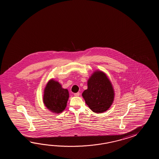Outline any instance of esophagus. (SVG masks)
Listing matches in <instances>:
<instances>
[{
	"label": "esophagus",
	"instance_id": "1",
	"mask_svg": "<svg viewBox=\"0 0 159 159\" xmlns=\"http://www.w3.org/2000/svg\"><path fill=\"white\" fill-rule=\"evenodd\" d=\"M80 93H79V92H78V93H75V94H74V95H75V97H78V96L80 95Z\"/></svg>",
	"mask_w": 159,
	"mask_h": 159
}]
</instances>
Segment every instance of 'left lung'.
<instances>
[{"label": "left lung", "mask_w": 159, "mask_h": 159, "mask_svg": "<svg viewBox=\"0 0 159 159\" xmlns=\"http://www.w3.org/2000/svg\"><path fill=\"white\" fill-rule=\"evenodd\" d=\"M88 88L82 93L86 105L94 112L107 110L114 98L111 84L105 73L96 71L89 80Z\"/></svg>", "instance_id": "left-lung-1"}]
</instances>
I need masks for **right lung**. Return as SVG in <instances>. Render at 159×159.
Instances as JSON below:
<instances>
[{
  "label": "right lung",
  "instance_id": "right-lung-1",
  "mask_svg": "<svg viewBox=\"0 0 159 159\" xmlns=\"http://www.w3.org/2000/svg\"><path fill=\"white\" fill-rule=\"evenodd\" d=\"M69 98L67 89H62L58 82L51 80L44 90L43 101L48 109L55 112H61L66 106Z\"/></svg>",
  "mask_w": 159,
  "mask_h": 159
}]
</instances>
